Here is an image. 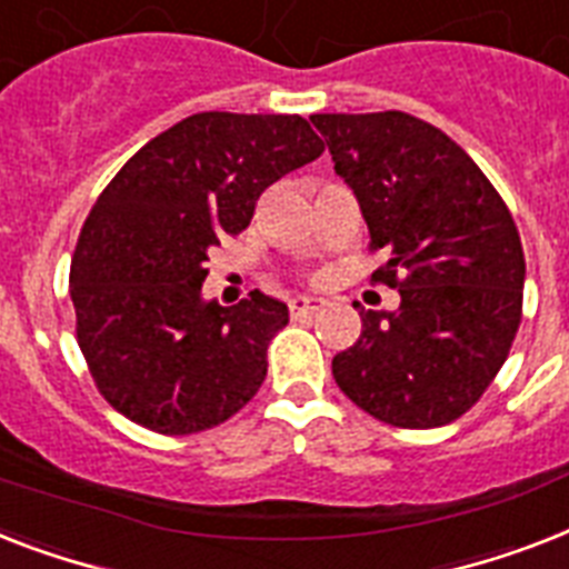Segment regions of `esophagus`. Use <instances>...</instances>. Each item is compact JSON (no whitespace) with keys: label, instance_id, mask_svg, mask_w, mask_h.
Instances as JSON below:
<instances>
[{"label":"esophagus","instance_id":"esophagus-1","mask_svg":"<svg viewBox=\"0 0 569 569\" xmlns=\"http://www.w3.org/2000/svg\"><path fill=\"white\" fill-rule=\"evenodd\" d=\"M325 307H327V300L316 298V295H298V298H292V303H289V309H292L295 318L316 316V312H321Z\"/></svg>","mask_w":569,"mask_h":569}]
</instances>
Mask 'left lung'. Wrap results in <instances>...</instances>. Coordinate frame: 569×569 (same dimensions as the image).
Listing matches in <instances>:
<instances>
[{
	"instance_id": "obj_1",
	"label": "left lung",
	"mask_w": 569,
	"mask_h": 569,
	"mask_svg": "<svg viewBox=\"0 0 569 569\" xmlns=\"http://www.w3.org/2000/svg\"><path fill=\"white\" fill-rule=\"evenodd\" d=\"M309 119L357 196L371 248L389 253L371 280L400 292L395 312L359 309L362 336L332 357V377L391 427H445L491 386L520 327L515 219L436 124L403 110Z\"/></svg>"
}]
</instances>
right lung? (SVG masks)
I'll return each instance as SVG.
<instances>
[{"instance_id": "1", "label": "right lung", "mask_w": 569, "mask_h": 569, "mask_svg": "<svg viewBox=\"0 0 569 569\" xmlns=\"http://www.w3.org/2000/svg\"><path fill=\"white\" fill-rule=\"evenodd\" d=\"M321 151L303 117L207 110L157 133L110 180L78 237L69 295L81 353L117 412L192 436L260 391L289 307L260 289L237 307L204 300L207 253L251 224L262 189Z\"/></svg>"}]
</instances>
